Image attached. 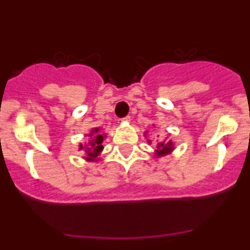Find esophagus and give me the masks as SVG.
<instances>
[{"label": "esophagus", "mask_w": 250, "mask_h": 250, "mask_svg": "<svg viewBox=\"0 0 250 250\" xmlns=\"http://www.w3.org/2000/svg\"><path fill=\"white\" fill-rule=\"evenodd\" d=\"M129 121H130V117L129 116H127V117L122 118V120H121V122H129Z\"/></svg>", "instance_id": "34e87169"}]
</instances>
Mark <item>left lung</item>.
Instances as JSON below:
<instances>
[{"label":"left lung","mask_w":250,"mask_h":250,"mask_svg":"<svg viewBox=\"0 0 250 250\" xmlns=\"http://www.w3.org/2000/svg\"><path fill=\"white\" fill-rule=\"evenodd\" d=\"M146 133H144V135H145V137H146ZM147 143L151 144V140L147 139ZM174 148H175V146H174L172 140H169L166 138L165 140L157 143V148L155 150V156L156 157H163V156H167L168 153L173 152Z\"/></svg>","instance_id":"left-lung-1"}]
</instances>
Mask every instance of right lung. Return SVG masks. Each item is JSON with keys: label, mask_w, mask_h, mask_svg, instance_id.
<instances>
[{"label": "right lung", "mask_w": 250, "mask_h": 250, "mask_svg": "<svg viewBox=\"0 0 250 250\" xmlns=\"http://www.w3.org/2000/svg\"><path fill=\"white\" fill-rule=\"evenodd\" d=\"M88 137L84 143H81L78 145V151H82L84 155V160L87 162H98L99 155L103 151L104 146L102 145L103 141L106 138V134L100 133V128H92L90 133L85 134Z\"/></svg>", "instance_id": "obj_1"}]
</instances>
